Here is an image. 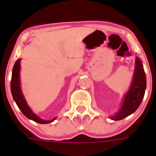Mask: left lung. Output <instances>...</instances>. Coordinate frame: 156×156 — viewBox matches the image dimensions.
<instances>
[{"label": "left lung", "mask_w": 156, "mask_h": 156, "mask_svg": "<svg viewBox=\"0 0 156 156\" xmlns=\"http://www.w3.org/2000/svg\"><path fill=\"white\" fill-rule=\"evenodd\" d=\"M146 89V76L144 73L141 60L136 58V66L133 75V83L129 91L124 98V101L118 113L112 117L114 120H120L124 119L137 109L144 98Z\"/></svg>", "instance_id": "left-lung-1"}]
</instances>
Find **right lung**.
<instances>
[{
  "label": "right lung",
  "mask_w": 156,
  "mask_h": 156,
  "mask_svg": "<svg viewBox=\"0 0 156 156\" xmlns=\"http://www.w3.org/2000/svg\"><path fill=\"white\" fill-rule=\"evenodd\" d=\"M20 62L21 59H18L14 65L13 69H12V80H11V90H12V97L14 100L17 104L19 109L21 110L22 112L24 114L27 118L35 121L39 123H49L51 122L55 119V118L51 120H44L42 119H40L39 117L37 116L35 114L31 111L28 105H27L24 97H23V93L21 91L20 88V80H19V70H20Z\"/></svg>",
  "instance_id": "right-lung-1"
}]
</instances>
